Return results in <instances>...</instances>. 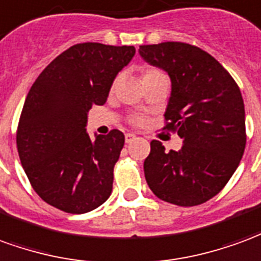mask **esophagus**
I'll list each match as a JSON object with an SVG mask.
<instances>
[{
    "label": "esophagus",
    "mask_w": 261,
    "mask_h": 261,
    "mask_svg": "<svg viewBox=\"0 0 261 261\" xmlns=\"http://www.w3.org/2000/svg\"><path fill=\"white\" fill-rule=\"evenodd\" d=\"M135 139H136V135H134V134H126V135H125V142H126V143H130V142H134Z\"/></svg>",
    "instance_id": "esophagus-1"
}]
</instances>
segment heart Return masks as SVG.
<instances>
[{
  "label": "heart",
  "mask_w": 261,
  "mask_h": 261,
  "mask_svg": "<svg viewBox=\"0 0 261 261\" xmlns=\"http://www.w3.org/2000/svg\"><path fill=\"white\" fill-rule=\"evenodd\" d=\"M156 73H160V71H159V70H154V68H149V70H146L145 73H143V77H146V75L156 74ZM130 122L135 123V125H142V123H143V118L139 115H134L132 118H130Z\"/></svg>",
  "instance_id": "b5f03b06"
}]
</instances>
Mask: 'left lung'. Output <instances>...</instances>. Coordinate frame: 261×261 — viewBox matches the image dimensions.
Instances as JSON below:
<instances>
[{"label":"left lung","mask_w":261,"mask_h":261,"mask_svg":"<svg viewBox=\"0 0 261 261\" xmlns=\"http://www.w3.org/2000/svg\"><path fill=\"white\" fill-rule=\"evenodd\" d=\"M142 59L171 80L164 129L182 139L166 151L151 140L143 169L157 198L180 206L206 202L226 186L246 146L245 104L238 84L221 63L197 46L163 42L139 47Z\"/></svg>","instance_id":"obj_1"}]
</instances>
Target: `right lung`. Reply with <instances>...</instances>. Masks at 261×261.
Returning a JSON list of instances; mask_svg holds the SVG:
<instances>
[{
    "instance_id": "1",
    "label": "right lung",
    "mask_w": 261,
    "mask_h": 261,
    "mask_svg": "<svg viewBox=\"0 0 261 261\" xmlns=\"http://www.w3.org/2000/svg\"><path fill=\"white\" fill-rule=\"evenodd\" d=\"M134 46L79 43L39 74L22 108L16 146L22 167L40 198L68 214H86L110 198L114 166L125 136L87 134L92 105L105 104Z\"/></svg>"
}]
</instances>
